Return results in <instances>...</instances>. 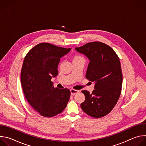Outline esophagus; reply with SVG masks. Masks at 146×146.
<instances>
[{"label":"esophagus","instance_id":"34e87169","mask_svg":"<svg viewBox=\"0 0 146 146\" xmlns=\"http://www.w3.org/2000/svg\"><path fill=\"white\" fill-rule=\"evenodd\" d=\"M78 92H79L78 90H74V89H71L70 90L71 95H74L75 94H77Z\"/></svg>","mask_w":146,"mask_h":146}]
</instances>
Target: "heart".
Wrapping results in <instances>:
<instances>
[{
	"mask_svg": "<svg viewBox=\"0 0 146 146\" xmlns=\"http://www.w3.org/2000/svg\"><path fill=\"white\" fill-rule=\"evenodd\" d=\"M81 58V56H78V55H77V56H74V58L73 59H76V58Z\"/></svg>",
	"mask_w": 146,
	"mask_h": 146,
	"instance_id": "heart-1",
	"label": "heart"
}]
</instances>
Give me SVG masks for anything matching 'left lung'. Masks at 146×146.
<instances>
[{
	"instance_id": "8db88e82",
	"label": "left lung",
	"mask_w": 146,
	"mask_h": 146,
	"mask_svg": "<svg viewBox=\"0 0 146 146\" xmlns=\"http://www.w3.org/2000/svg\"><path fill=\"white\" fill-rule=\"evenodd\" d=\"M75 49L89 59L86 77L95 83L92 94L86 90L81 91L86 99L81 103V108L94 118L105 116L114 108L121 93L122 74L119 59L112 48L99 41Z\"/></svg>"
}]
</instances>
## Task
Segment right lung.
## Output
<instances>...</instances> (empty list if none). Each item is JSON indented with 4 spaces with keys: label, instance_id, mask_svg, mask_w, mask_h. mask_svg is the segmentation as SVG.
<instances>
[{
    "label": "right lung",
    "instance_id": "obj_1",
    "mask_svg": "<svg viewBox=\"0 0 146 146\" xmlns=\"http://www.w3.org/2000/svg\"><path fill=\"white\" fill-rule=\"evenodd\" d=\"M70 50L41 43L25 57L21 73L23 92L29 105L43 117L55 116L67 106L70 90L54 88L51 78L58 75L60 58Z\"/></svg>",
    "mask_w": 146,
    "mask_h": 146
}]
</instances>
